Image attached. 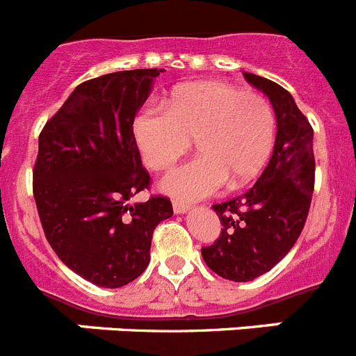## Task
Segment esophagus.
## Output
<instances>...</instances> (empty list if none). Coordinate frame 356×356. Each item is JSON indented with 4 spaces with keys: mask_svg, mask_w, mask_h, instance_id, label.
I'll return each mask as SVG.
<instances>
[{
    "mask_svg": "<svg viewBox=\"0 0 356 356\" xmlns=\"http://www.w3.org/2000/svg\"><path fill=\"white\" fill-rule=\"evenodd\" d=\"M188 209H191L188 203H184V201H172V210H175V213H185Z\"/></svg>",
    "mask_w": 356,
    "mask_h": 356,
    "instance_id": "esophagus-1",
    "label": "esophagus"
}]
</instances>
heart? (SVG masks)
<instances>
[{"mask_svg": "<svg viewBox=\"0 0 356 356\" xmlns=\"http://www.w3.org/2000/svg\"><path fill=\"white\" fill-rule=\"evenodd\" d=\"M147 168L168 169L191 140L200 156L172 169L160 181L178 200H201L229 181L242 187L262 171L275 146L276 115L269 99L219 81L175 90L163 106H146L134 122Z\"/></svg>", "mask_w": 356, "mask_h": 356, "instance_id": "obj_1", "label": "heart"}]
</instances>
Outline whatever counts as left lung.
I'll return each mask as SVG.
<instances>
[{
  "label": "left lung",
  "instance_id": "obj_1",
  "mask_svg": "<svg viewBox=\"0 0 356 356\" xmlns=\"http://www.w3.org/2000/svg\"><path fill=\"white\" fill-rule=\"evenodd\" d=\"M244 78L264 90L276 114L273 156L257 184L242 196L212 205L221 235L201 248L207 266L232 282H251L292 250L310 210L314 193V130L291 92L253 72Z\"/></svg>",
  "mask_w": 356,
  "mask_h": 356
}]
</instances>
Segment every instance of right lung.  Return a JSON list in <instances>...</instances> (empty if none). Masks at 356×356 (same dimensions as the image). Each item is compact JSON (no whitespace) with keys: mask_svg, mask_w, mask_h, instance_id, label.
I'll return each instance as SVG.
<instances>
[{"mask_svg":"<svg viewBox=\"0 0 356 356\" xmlns=\"http://www.w3.org/2000/svg\"><path fill=\"white\" fill-rule=\"evenodd\" d=\"M162 69H134L80 83L39 135L33 197L44 235L65 266L118 289L146 271L153 232L171 200L130 197L149 188L134 119Z\"/></svg>","mask_w":356,"mask_h":356,"instance_id":"obj_1","label":"right lung"}]
</instances>
